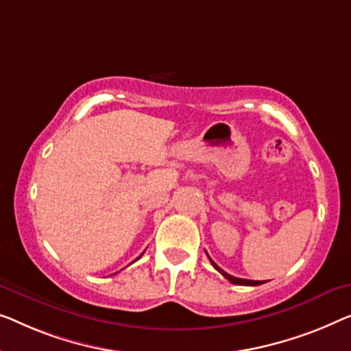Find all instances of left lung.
I'll return each instance as SVG.
<instances>
[{
	"label": "left lung",
	"mask_w": 351,
	"mask_h": 351,
	"mask_svg": "<svg viewBox=\"0 0 351 351\" xmlns=\"http://www.w3.org/2000/svg\"><path fill=\"white\" fill-rule=\"evenodd\" d=\"M207 256H209V255H207ZM209 260H210V256H209ZM210 263H212V266L215 267L217 271L220 272L221 276L226 278V280H230L231 283H234V285H243V287H256V285H263V283H264V282H261V280H247V278H239V277H234V276H230V274L223 271L221 267H218L217 264L213 263L212 260H210Z\"/></svg>",
	"instance_id": "1"
}]
</instances>
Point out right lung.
<instances>
[{"mask_svg":"<svg viewBox=\"0 0 351 351\" xmlns=\"http://www.w3.org/2000/svg\"><path fill=\"white\" fill-rule=\"evenodd\" d=\"M141 256H142V255H141ZM141 256H139V258H141ZM139 258H138V260H139Z\"/></svg>","mask_w":351,"mask_h":351,"instance_id":"1","label":"right lung"}]
</instances>
